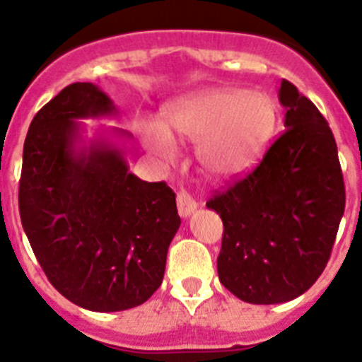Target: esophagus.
Instances as JSON below:
<instances>
[{
  "label": "esophagus",
  "mask_w": 362,
  "mask_h": 362,
  "mask_svg": "<svg viewBox=\"0 0 362 362\" xmlns=\"http://www.w3.org/2000/svg\"><path fill=\"white\" fill-rule=\"evenodd\" d=\"M196 209H197L196 199H194V197H192L187 190L177 192V210H179V216H181V217H188Z\"/></svg>",
  "instance_id": "1"
}]
</instances>
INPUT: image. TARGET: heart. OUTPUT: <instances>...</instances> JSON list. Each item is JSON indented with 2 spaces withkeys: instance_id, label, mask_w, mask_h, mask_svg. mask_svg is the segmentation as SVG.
<instances>
[{
  "instance_id": "b5f03b06",
  "label": "heart",
  "mask_w": 362,
  "mask_h": 362,
  "mask_svg": "<svg viewBox=\"0 0 362 362\" xmlns=\"http://www.w3.org/2000/svg\"><path fill=\"white\" fill-rule=\"evenodd\" d=\"M166 123L177 136L199 141L197 158L206 174L232 179L252 170L270 145L277 107L263 92L216 88L175 103ZM143 139L165 158L174 153V137L165 124H145Z\"/></svg>"
}]
</instances>
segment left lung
Returning a JSON list of instances; mask_svg holds the SVG:
<instances>
[{"mask_svg":"<svg viewBox=\"0 0 362 362\" xmlns=\"http://www.w3.org/2000/svg\"><path fill=\"white\" fill-rule=\"evenodd\" d=\"M284 130L246 177L206 206L223 221L217 274L245 303L303 296L325 270L344 214L337 145L317 107L283 79Z\"/></svg>","mask_w":362,"mask_h":362,"instance_id":"1","label":"left lung"}]
</instances>
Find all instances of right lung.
Instances as JSON below:
<instances>
[{
  "mask_svg": "<svg viewBox=\"0 0 362 362\" xmlns=\"http://www.w3.org/2000/svg\"><path fill=\"white\" fill-rule=\"evenodd\" d=\"M116 112L92 83L65 86L32 119L19 179V216L37 263L57 292L92 312L143 305L161 286L181 225L172 188L130 174L123 150L103 139L76 148V119Z\"/></svg>",
  "mask_w": 362,
  "mask_h": 362,
  "instance_id": "1",
  "label": "right lung"
}]
</instances>
